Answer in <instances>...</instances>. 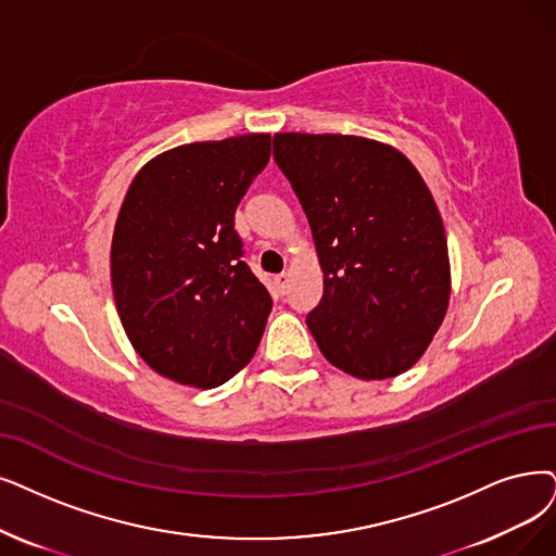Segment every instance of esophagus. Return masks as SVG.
I'll use <instances>...</instances> for the list:
<instances>
[{"label": "esophagus", "instance_id": "obj_1", "mask_svg": "<svg viewBox=\"0 0 556 556\" xmlns=\"http://www.w3.org/2000/svg\"><path fill=\"white\" fill-rule=\"evenodd\" d=\"M274 282H276V290H278L280 294H285V292H287V285H290V274H287V271L278 274V276L274 278Z\"/></svg>", "mask_w": 556, "mask_h": 556}]
</instances>
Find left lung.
Wrapping results in <instances>:
<instances>
[{
  "mask_svg": "<svg viewBox=\"0 0 556 556\" xmlns=\"http://www.w3.org/2000/svg\"><path fill=\"white\" fill-rule=\"evenodd\" d=\"M274 160L319 253L324 296L305 324L326 361L363 381L410 369L450 303L447 237L421 175L346 135H276Z\"/></svg>",
  "mask_w": 556,
  "mask_h": 556,
  "instance_id": "8db88e82",
  "label": "left lung"
}]
</instances>
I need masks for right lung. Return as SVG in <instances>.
Returning <instances> with one entry per match:
<instances>
[{
  "label": "right lung",
  "instance_id": "add662e5",
  "mask_svg": "<svg viewBox=\"0 0 556 556\" xmlns=\"http://www.w3.org/2000/svg\"><path fill=\"white\" fill-rule=\"evenodd\" d=\"M269 157V135L187 143L127 189L111 241L114 299L131 346L175 383H226L262 340L274 301L241 260L235 212Z\"/></svg>",
  "mask_w": 556,
  "mask_h": 556
}]
</instances>
